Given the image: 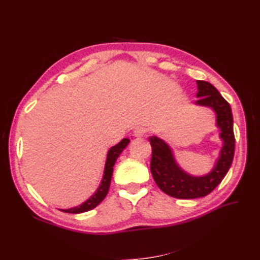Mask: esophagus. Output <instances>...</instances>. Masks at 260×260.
Returning a JSON list of instances; mask_svg holds the SVG:
<instances>
[{
	"mask_svg": "<svg viewBox=\"0 0 260 260\" xmlns=\"http://www.w3.org/2000/svg\"><path fill=\"white\" fill-rule=\"evenodd\" d=\"M146 134V128L145 127H136L133 132V135L135 137H142Z\"/></svg>",
	"mask_w": 260,
	"mask_h": 260,
	"instance_id": "34e87169",
	"label": "esophagus"
}]
</instances>
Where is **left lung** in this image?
I'll list each match as a JSON object with an SVG mask.
<instances>
[{
    "label": "left lung",
    "instance_id": "1",
    "mask_svg": "<svg viewBox=\"0 0 260 260\" xmlns=\"http://www.w3.org/2000/svg\"><path fill=\"white\" fill-rule=\"evenodd\" d=\"M199 97L196 104L212 108L217 114V126L223 146L213 170L204 176H191L176 164L167 143L156 136L148 141L152 146L151 172L157 186L168 196L176 199H197L212 192L229 171L235 154L234 119L229 103L208 81L197 80Z\"/></svg>",
    "mask_w": 260,
    "mask_h": 260
}]
</instances>
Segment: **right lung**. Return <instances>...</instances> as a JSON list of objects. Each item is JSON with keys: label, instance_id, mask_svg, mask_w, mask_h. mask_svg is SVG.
Here are the masks:
<instances>
[{"label": "right lung", "instance_id": "1", "mask_svg": "<svg viewBox=\"0 0 260 260\" xmlns=\"http://www.w3.org/2000/svg\"><path fill=\"white\" fill-rule=\"evenodd\" d=\"M128 143H129L128 139H124V140H121L117 145L113 146L108 151L106 164H105L104 178H103L101 186L98 187V190L95 194H93L90 199H88V200L82 203L81 206L76 207V208H71V209H61V211L67 212V213H82V212L89 211V210H91L93 208H96L98 204L104 200L105 197L107 196L108 190H109L110 180H112V175H113L114 164L116 162V159H117V157L119 156V154L123 152V150L127 146Z\"/></svg>", "mask_w": 260, "mask_h": 260}]
</instances>
